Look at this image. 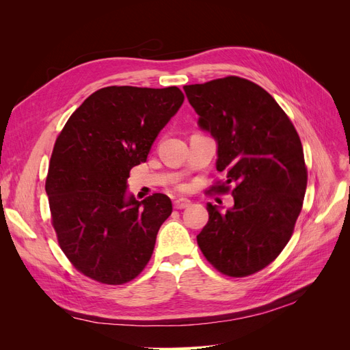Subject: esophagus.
I'll return each mask as SVG.
<instances>
[{"label":"esophagus","mask_w":350,"mask_h":350,"mask_svg":"<svg viewBox=\"0 0 350 350\" xmlns=\"http://www.w3.org/2000/svg\"><path fill=\"white\" fill-rule=\"evenodd\" d=\"M191 206V201L189 200H187V198H176V200H174V207L175 208H187V207H189Z\"/></svg>","instance_id":"1"}]
</instances>
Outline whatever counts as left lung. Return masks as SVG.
<instances>
[{"mask_svg":"<svg viewBox=\"0 0 350 350\" xmlns=\"http://www.w3.org/2000/svg\"><path fill=\"white\" fill-rule=\"evenodd\" d=\"M198 124L217 142L216 169L234 207L207 204L208 221L197 235L206 260L230 278L267 267L289 242L306 189L304 149L289 116L258 84L237 76L184 86Z\"/></svg>","mask_w":350,"mask_h":350,"instance_id":"1","label":"left lung"}]
</instances>
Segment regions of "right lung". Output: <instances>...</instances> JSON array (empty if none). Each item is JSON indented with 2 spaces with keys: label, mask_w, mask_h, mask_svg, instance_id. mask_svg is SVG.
I'll return each mask as SVG.
<instances>
[{
  "label": "right lung",
  "mask_w": 350,
  "mask_h": 350,
  "mask_svg": "<svg viewBox=\"0 0 350 350\" xmlns=\"http://www.w3.org/2000/svg\"><path fill=\"white\" fill-rule=\"evenodd\" d=\"M183 102L175 86L103 88L57 137L45 183L51 224L62 252L84 276L122 284L149 262L172 203L161 193L137 201L125 193L126 179Z\"/></svg>",
  "instance_id": "obj_1"
}]
</instances>
